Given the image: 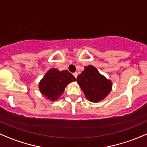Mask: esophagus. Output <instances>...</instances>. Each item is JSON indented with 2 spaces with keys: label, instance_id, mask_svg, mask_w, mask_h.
Listing matches in <instances>:
<instances>
[{
  "label": "esophagus",
  "instance_id": "esophagus-1",
  "mask_svg": "<svg viewBox=\"0 0 147 147\" xmlns=\"http://www.w3.org/2000/svg\"><path fill=\"white\" fill-rule=\"evenodd\" d=\"M73 75H74V76H75V78H77V77H78V72H74Z\"/></svg>",
  "mask_w": 147,
  "mask_h": 147
}]
</instances>
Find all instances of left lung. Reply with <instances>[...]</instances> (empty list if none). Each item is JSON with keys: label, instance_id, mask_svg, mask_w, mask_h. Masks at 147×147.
I'll return each mask as SVG.
<instances>
[{"label": "left lung", "instance_id": "obj_1", "mask_svg": "<svg viewBox=\"0 0 147 147\" xmlns=\"http://www.w3.org/2000/svg\"><path fill=\"white\" fill-rule=\"evenodd\" d=\"M77 82L87 99L97 102L105 98L112 88L111 82L98 72L93 66L85 67V70L78 76Z\"/></svg>", "mask_w": 147, "mask_h": 147}]
</instances>
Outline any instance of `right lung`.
I'll return each instance as SVG.
<instances>
[{
    "label": "right lung",
    "instance_id": "obj_1",
    "mask_svg": "<svg viewBox=\"0 0 147 147\" xmlns=\"http://www.w3.org/2000/svg\"><path fill=\"white\" fill-rule=\"evenodd\" d=\"M76 80L68 70L59 72L56 69L48 71L39 83V89L42 95L51 100H56L63 93L68 83Z\"/></svg>",
    "mask_w": 147,
    "mask_h": 147
}]
</instances>
